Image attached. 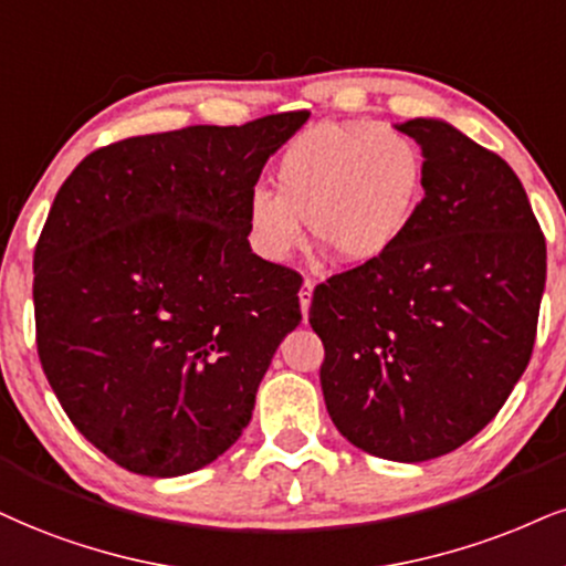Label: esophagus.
<instances>
[{"label": "esophagus", "mask_w": 566, "mask_h": 566, "mask_svg": "<svg viewBox=\"0 0 566 566\" xmlns=\"http://www.w3.org/2000/svg\"><path fill=\"white\" fill-rule=\"evenodd\" d=\"M312 289H315V281H310L306 277L302 291H298V304H302V315H304V323H306V315H310V304H312Z\"/></svg>", "instance_id": "esophagus-1"}]
</instances>
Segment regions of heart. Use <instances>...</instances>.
Masks as SVG:
<instances>
[{
	"mask_svg": "<svg viewBox=\"0 0 566 566\" xmlns=\"http://www.w3.org/2000/svg\"><path fill=\"white\" fill-rule=\"evenodd\" d=\"M275 193L247 199L251 249L283 264L304 243V222L340 262L367 264L407 233L424 197V155L390 125L319 123L283 149Z\"/></svg>",
	"mask_w": 566,
	"mask_h": 566,
	"instance_id": "heart-1",
	"label": "heart"
}]
</instances>
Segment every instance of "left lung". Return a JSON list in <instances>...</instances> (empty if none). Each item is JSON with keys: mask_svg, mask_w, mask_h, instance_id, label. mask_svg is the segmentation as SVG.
Listing matches in <instances>:
<instances>
[{"mask_svg": "<svg viewBox=\"0 0 566 566\" xmlns=\"http://www.w3.org/2000/svg\"><path fill=\"white\" fill-rule=\"evenodd\" d=\"M396 130L424 155V199L380 260L323 283L327 415L357 449L428 462L475 438L525 373L546 285V239L504 159L446 120Z\"/></svg>", "mask_w": 566, "mask_h": 566, "instance_id": "1", "label": "left lung"}]
</instances>
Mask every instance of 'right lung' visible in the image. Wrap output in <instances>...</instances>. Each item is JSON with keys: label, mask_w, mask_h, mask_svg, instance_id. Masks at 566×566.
Segmentation results:
<instances>
[{"label": "right lung", "mask_w": 566, "mask_h": 566, "mask_svg": "<svg viewBox=\"0 0 566 566\" xmlns=\"http://www.w3.org/2000/svg\"><path fill=\"white\" fill-rule=\"evenodd\" d=\"M306 117L125 138L54 197L33 254L41 367L81 436L136 475H188L239 441L302 323L296 272L249 247L247 199Z\"/></svg>", "instance_id": "1"}]
</instances>
